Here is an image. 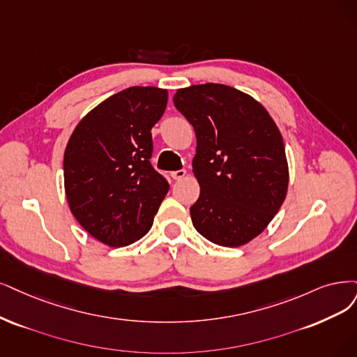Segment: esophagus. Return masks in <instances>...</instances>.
<instances>
[{
  "label": "esophagus",
  "mask_w": 357,
  "mask_h": 357,
  "mask_svg": "<svg viewBox=\"0 0 357 357\" xmlns=\"http://www.w3.org/2000/svg\"><path fill=\"white\" fill-rule=\"evenodd\" d=\"M170 176L174 178L175 181H181V179H183L187 176V170H183V169H181V170H175V172H170Z\"/></svg>",
  "instance_id": "esophagus-1"
}]
</instances>
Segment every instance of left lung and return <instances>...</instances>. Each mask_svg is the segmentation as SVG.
I'll list each match as a JSON object with an SVG mask.
<instances>
[{
    "mask_svg": "<svg viewBox=\"0 0 357 357\" xmlns=\"http://www.w3.org/2000/svg\"><path fill=\"white\" fill-rule=\"evenodd\" d=\"M175 107L197 137L192 172L200 197L194 228L223 247H241L266 229L288 190L282 135L263 105L222 84L181 88Z\"/></svg>",
    "mask_w": 357,
    "mask_h": 357,
    "instance_id": "obj_1",
    "label": "left lung"
}]
</instances>
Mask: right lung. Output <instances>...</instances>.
<instances>
[{
	"mask_svg": "<svg viewBox=\"0 0 357 357\" xmlns=\"http://www.w3.org/2000/svg\"><path fill=\"white\" fill-rule=\"evenodd\" d=\"M166 104L167 89L126 88L88 112L66 145L70 212L102 244L125 247L142 238L169 191L150 163L151 129Z\"/></svg>",
	"mask_w": 357,
	"mask_h": 357,
	"instance_id": "1",
	"label": "right lung"
}]
</instances>
